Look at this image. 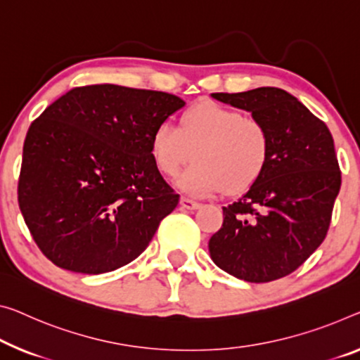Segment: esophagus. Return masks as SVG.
Instances as JSON below:
<instances>
[{
  "label": "esophagus",
  "instance_id": "obj_1",
  "mask_svg": "<svg viewBox=\"0 0 360 360\" xmlns=\"http://www.w3.org/2000/svg\"><path fill=\"white\" fill-rule=\"evenodd\" d=\"M180 204H181V207H184V209H190V211H195V209L201 207V204L196 202V201H193L191 198H181V199H180Z\"/></svg>",
  "mask_w": 360,
  "mask_h": 360
}]
</instances>
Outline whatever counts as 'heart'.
Masks as SVG:
<instances>
[{
	"mask_svg": "<svg viewBox=\"0 0 360 360\" xmlns=\"http://www.w3.org/2000/svg\"><path fill=\"white\" fill-rule=\"evenodd\" d=\"M153 162L167 179L180 176L186 195L202 198L226 188L241 193L261 179L270 158V134L261 120L219 103L186 109L179 127L161 122L151 135Z\"/></svg>",
	"mask_w": 360,
	"mask_h": 360,
	"instance_id": "obj_1",
	"label": "heart"
}]
</instances>
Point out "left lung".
Here are the masks:
<instances>
[{
	"label": "left lung",
	"mask_w": 360,
	"mask_h": 360,
	"mask_svg": "<svg viewBox=\"0 0 360 360\" xmlns=\"http://www.w3.org/2000/svg\"><path fill=\"white\" fill-rule=\"evenodd\" d=\"M212 96L250 110L267 127L270 158L246 195L224 207L209 252L217 267L240 280H278L306 262L327 236L341 186L333 136L323 120L280 88Z\"/></svg>",
	"instance_id": "8db88e82"
}]
</instances>
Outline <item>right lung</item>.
<instances>
[{
    "instance_id": "1",
    "label": "right lung",
    "mask_w": 360,
    "mask_h": 360,
    "mask_svg": "<svg viewBox=\"0 0 360 360\" xmlns=\"http://www.w3.org/2000/svg\"><path fill=\"white\" fill-rule=\"evenodd\" d=\"M184 99L119 85L77 86L27 131L20 212L40 251L77 274L136 259L179 195L151 158V135Z\"/></svg>"
}]
</instances>
